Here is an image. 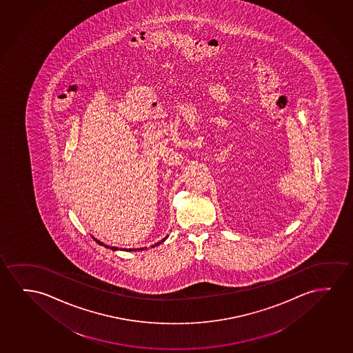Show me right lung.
<instances>
[{
    "label": "right lung",
    "instance_id": "add662e5",
    "mask_svg": "<svg viewBox=\"0 0 353 353\" xmlns=\"http://www.w3.org/2000/svg\"><path fill=\"white\" fill-rule=\"evenodd\" d=\"M167 237H168V236H165V237H164L163 239H161L159 242H157V243H154V245H152V248H154V247H157V245H159V244L161 243H163L164 241L167 239ZM95 242H98V243H99L100 245H104L105 248H110L111 249V250H114V252H116V250H119V248H117V247H109V245H106V244L101 243V242H100V241H98V239H95ZM145 249L148 248L145 247V248H130L122 249V250H127V252H137V250H138V252H139V250H145Z\"/></svg>",
    "mask_w": 353,
    "mask_h": 353
}]
</instances>
